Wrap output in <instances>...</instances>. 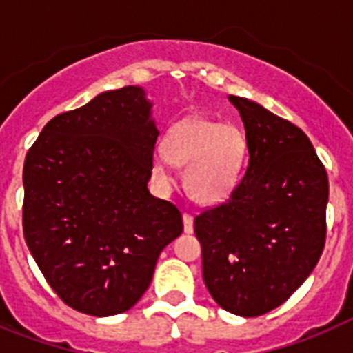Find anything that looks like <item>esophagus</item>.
Here are the masks:
<instances>
[{
	"label": "esophagus",
	"mask_w": 353,
	"mask_h": 353,
	"mask_svg": "<svg viewBox=\"0 0 353 353\" xmlns=\"http://www.w3.org/2000/svg\"><path fill=\"white\" fill-rule=\"evenodd\" d=\"M183 232L192 233L194 232V219L191 214H183Z\"/></svg>",
	"instance_id": "obj_1"
}]
</instances>
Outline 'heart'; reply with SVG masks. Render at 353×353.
I'll use <instances>...</instances> for the list:
<instances>
[{"label": "heart", "mask_w": 353, "mask_h": 353, "mask_svg": "<svg viewBox=\"0 0 353 353\" xmlns=\"http://www.w3.org/2000/svg\"><path fill=\"white\" fill-rule=\"evenodd\" d=\"M164 154L183 170L185 189L194 201L221 203L232 194L248 157L245 134L232 123L207 118H191L168 132ZM161 183L171 182L168 159L157 155L152 164Z\"/></svg>", "instance_id": "1"}]
</instances>
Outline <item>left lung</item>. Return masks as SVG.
Instances as JSON below:
<instances>
[{
	"mask_svg": "<svg viewBox=\"0 0 353 353\" xmlns=\"http://www.w3.org/2000/svg\"><path fill=\"white\" fill-rule=\"evenodd\" d=\"M230 102L244 121L248 170L223 203L196 215L194 233L214 301L251 318L281 305L322 256L329 180L297 125L242 97Z\"/></svg>",
	"mask_w": 353,
	"mask_h": 353,
	"instance_id": "obj_1",
	"label": "left lung"
}]
</instances>
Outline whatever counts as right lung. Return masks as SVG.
I'll list each match as a JSON object with an SVG mask.
<instances>
[{
  "label": "right lung",
  "instance_id": "obj_1",
  "mask_svg": "<svg viewBox=\"0 0 353 353\" xmlns=\"http://www.w3.org/2000/svg\"><path fill=\"white\" fill-rule=\"evenodd\" d=\"M138 86L56 114L24 161L23 233L46 281L92 316L130 310L182 214L146 189L159 130Z\"/></svg>",
  "mask_w": 353,
  "mask_h": 353
}]
</instances>
